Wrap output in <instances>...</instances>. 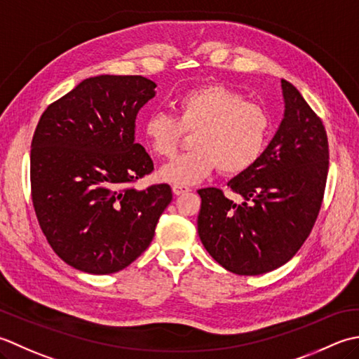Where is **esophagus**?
Masks as SVG:
<instances>
[{"label":"esophagus","instance_id":"34e87169","mask_svg":"<svg viewBox=\"0 0 359 359\" xmlns=\"http://www.w3.org/2000/svg\"><path fill=\"white\" fill-rule=\"evenodd\" d=\"M172 190H173L175 195H184V194L190 192V190H192V189L187 187V186H173Z\"/></svg>","mask_w":359,"mask_h":359}]
</instances>
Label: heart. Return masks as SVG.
Masks as SVG:
<instances>
[{"instance_id": "1", "label": "heart", "mask_w": 359, "mask_h": 359, "mask_svg": "<svg viewBox=\"0 0 359 359\" xmlns=\"http://www.w3.org/2000/svg\"><path fill=\"white\" fill-rule=\"evenodd\" d=\"M175 111L177 119L153 111L142 126L145 144L161 158L177 153L184 131L194 133V150L159 169V178L169 184H196L217 167L224 175H240L255 165L268 145L271 122L266 109L228 86L203 85L182 93Z\"/></svg>"}]
</instances>
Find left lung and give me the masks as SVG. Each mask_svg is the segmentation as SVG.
<instances>
[{"label":"left lung","mask_w":359,"mask_h":359,"mask_svg":"<svg viewBox=\"0 0 359 359\" xmlns=\"http://www.w3.org/2000/svg\"><path fill=\"white\" fill-rule=\"evenodd\" d=\"M283 119L262 158L228 186L200 189L198 236L212 259L238 276H259L285 265L316 222L328 173L324 123L302 94L282 80Z\"/></svg>","instance_id":"1"}]
</instances>
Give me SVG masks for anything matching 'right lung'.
Wrapping results in <instances>:
<instances>
[{
  "label": "right lung",
  "mask_w": 359,
  "mask_h": 359,
  "mask_svg": "<svg viewBox=\"0 0 359 359\" xmlns=\"http://www.w3.org/2000/svg\"><path fill=\"white\" fill-rule=\"evenodd\" d=\"M142 76H97L50 104L31 144L36 220L63 262L90 274L128 266L155 236L169 184L136 190L153 161L135 142L137 111L155 97Z\"/></svg>",
  "instance_id": "add662e5"
}]
</instances>
